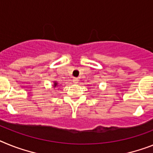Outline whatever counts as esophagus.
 <instances>
[{
  "instance_id": "1",
  "label": "esophagus",
  "mask_w": 153,
  "mask_h": 153,
  "mask_svg": "<svg viewBox=\"0 0 153 153\" xmlns=\"http://www.w3.org/2000/svg\"><path fill=\"white\" fill-rule=\"evenodd\" d=\"M72 81H73V83H74V84L79 83V79H77V78H74Z\"/></svg>"
}]
</instances>
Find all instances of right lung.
<instances>
[{"label":"right lung","instance_id":"1","mask_svg":"<svg viewBox=\"0 0 153 153\" xmlns=\"http://www.w3.org/2000/svg\"><path fill=\"white\" fill-rule=\"evenodd\" d=\"M57 83L56 82H54V84H53V87H54V88H55V87L57 86Z\"/></svg>","mask_w":153,"mask_h":153}]
</instances>
